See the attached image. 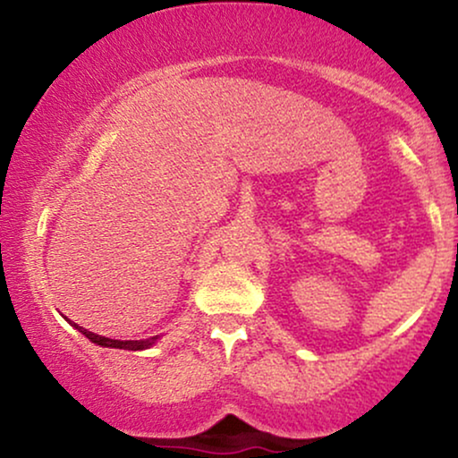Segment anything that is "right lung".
<instances>
[{"mask_svg": "<svg viewBox=\"0 0 458 458\" xmlns=\"http://www.w3.org/2000/svg\"><path fill=\"white\" fill-rule=\"evenodd\" d=\"M75 325V323H72ZM75 327L81 331L83 335H86L88 340H92L94 344H101V346H112V349H127V351H141V349H148V346L155 344L157 338H146V340H112V338H105V335H98V334H92V331L79 327Z\"/></svg>", "mask_w": 458, "mask_h": 458, "instance_id": "1", "label": "right lung"}]
</instances>
